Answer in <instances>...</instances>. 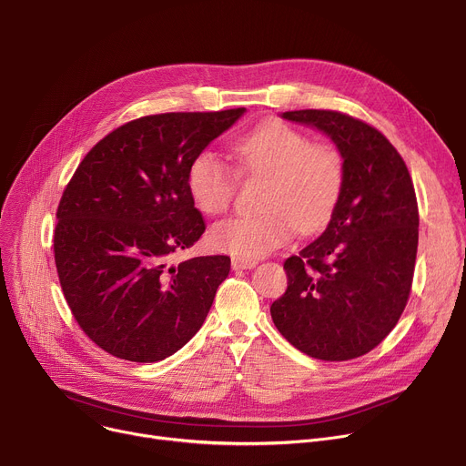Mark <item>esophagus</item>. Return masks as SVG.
Instances as JSON below:
<instances>
[{
  "label": "esophagus",
  "mask_w": 466,
  "mask_h": 466,
  "mask_svg": "<svg viewBox=\"0 0 466 466\" xmlns=\"http://www.w3.org/2000/svg\"><path fill=\"white\" fill-rule=\"evenodd\" d=\"M258 265L256 259H249V258H233L231 259V267L233 270H246V268H254Z\"/></svg>",
  "instance_id": "obj_1"
}]
</instances>
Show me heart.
Here are the masks:
<instances>
[{
	"instance_id": "obj_1",
	"label": "heart",
	"mask_w": 466,
	"mask_h": 466,
	"mask_svg": "<svg viewBox=\"0 0 466 466\" xmlns=\"http://www.w3.org/2000/svg\"><path fill=\"white\" fill-rule=\"evenodd\" d=\"M231 151L244 175L268 177L259 214H237L210 229V242L222 252L259 258L293 238L297 228L311 233L323 228L343 190V160L338 151L281 121H267L238 136ZM194 205L205 214L229 208L238 175L217 151H199L187 173Z\"/></svg>"
}]
</instances>
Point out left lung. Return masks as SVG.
<instances>
[{"instance_id":"1","label":"left lung","mask_w":466,"mask_h":466,"mask_svg":"<svg viewBox=\"0 0 466 466\" xmlns=\"http://www.w3.org/2000/svg\"><path fill=\"white\" fill-rule=\"evenodd\" d=\"M281 117L330 136L345 177L325 233L285 259L288 289L270 315L304 354L350 360L375 349L407 306L420 224L414 185L401 155L371 125L334 110Z\"/></svg>"}]
</instances>
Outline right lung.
I'll return each mask as SVG.
<instances>
[{
	"label": "right lung",
	"mask_w": 466,
	"mask_h": 466,
	"mask_svg": "<svg viewBox=\"0 0 466 466\" xmlns=\"http://www.w3.org/2000/svg\"><path fill=\"white\" fill-rule=\"evenodd\" d=\"M244 112L134 119L102 137L68 181L56 214L57 276L76 323L106 352L158 362L201 329L231 259L171 265L205 231L187 173Z\"/></svg>",
	"instance_id": "add662e5"
}]
</instances>
